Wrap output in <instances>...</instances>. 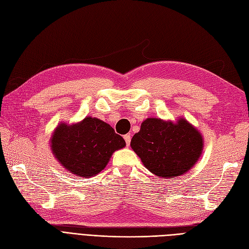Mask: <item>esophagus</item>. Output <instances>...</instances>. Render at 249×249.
<instances>
[{
  "mask_svg": "<svg viewBox=\"0 0 249 249\" xmlns=\"http://www.w3.org/2000/svg\"><path fill=\"white\" fill-rule=\"evenodd\" d=\"M124 141L126 143V145L129 146L130 143H131V135L130 134H126V135H124Z\"/></svg>",
  "mask_w": 249,
  "mask_h": 249,
  "instance_id": "obj_1",
  "label": "esophagus"
}]
</instances>
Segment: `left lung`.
Returning a JSON list of instances; mask_svg holds the SVG:
<instances>
[{"label": "left lung", "mask_w": 249, "mask_h": 249, "mask_svg": "<svg viewBox=\"0 0 249 249\" xmlns=\"http://www.w3.org/2000/svg\"><path fill=\"white\" fill-rule=\"evenodd\" d=\"M203 142L201 133L184 117L176 123L149 117L133 136L131 147L150 172L170 178L194 166L202 154Z\"/></svg>", "instance_id": "left-lung-1"}]
</instances>
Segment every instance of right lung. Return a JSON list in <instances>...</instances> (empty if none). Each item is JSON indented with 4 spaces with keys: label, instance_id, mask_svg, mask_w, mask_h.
<instances>
[{
    "label": "right lung",
    "instance_id": "right-lung-1",
    "mask_svg": "<svg viewBox=\"0 0 249 249\" xmlns=\"http://www.w3.org/2000/svg\"><path fill=\"white\" fill-rule=\"evenodd\" d=\"M125 141L103 120L86 116L79 123H60L52 134L50 147L55 159L67 171L91 178L107 166L115 150Z\"/></svg>",
    "mask_w": 249,
    "mask_h": 249
}]
</instances>
